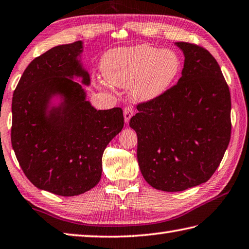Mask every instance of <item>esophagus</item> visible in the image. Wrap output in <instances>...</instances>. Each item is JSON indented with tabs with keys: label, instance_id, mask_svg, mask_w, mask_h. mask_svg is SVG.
<instances>
[{
	"label": "esophagus",
	"instance_id": "obj_1",
	"mask_svg": "<svg viewBox=\"0 0 249 249\" xmlns=\"http://www.w3.org/2000/svg\"><path fill=\"white\" fill-rule=\"evenodd\" d=\"M133 115H134V109H133V107H132V106H126L125 108L124 109V123H125V124H128L129 121H130V119H131V117H132Z\"/></svg>",
	"mask_w": 249,
	"mask_h": 249
}]
</instances>
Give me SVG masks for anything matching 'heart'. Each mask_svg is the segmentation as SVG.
Instances as JSON below:
<instances>
[{
    "label": "heart",
    "mask_w": 249,
    "mask_h": 249,
    "mask_svg": "<svg viewBox=\"0 0 249 249\" xmlns=\"http://www.w3.org/2000/svg\"><path fill=\"white\" fill-rule=\"evenodd\" d=\"M181 60L175 51L159 50L147 44L115 49L103 56L101 69L110 84L130 88L137 102L155 100L175 81ZM101 89L106 86L100 83Z\"/></svg>",
    "instance_id": "heart-1"
}]
</instances>
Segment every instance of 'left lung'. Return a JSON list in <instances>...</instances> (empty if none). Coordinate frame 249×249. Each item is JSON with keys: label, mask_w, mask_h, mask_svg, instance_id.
I'll use <instances>...</instances> for the list:
<instances>
[{"label": "left lung", "mask_w": 249, "mask_h": 249, "mask_svg": "<svg viewBox=\"0 0 249 249\" xmlns=\"http://www.w3.org/2000/svg\"><path fill=\"white\" fill-rule=\"evenodd\" d=\"M184 54L179 81L140 103L130 120L138 161L149 185L180 192L207 182L231 139V95L219 64L196 44L177 42Z\"/></svg>", "instance_id": "obj_1"}]
</instances>
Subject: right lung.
I'll list each match as a JSON object with an SVG mask.
<instances>
[{
  "label": "right lung",
  "mask_w": 249,
  "mask_h": 249,
  "mask_svg": "<svg viewBox=\"0 0 249 249\" xmlns=\"http://www.w3.org/2000/svg\"><path fill=\"white\" fill-rule=\"evenodd\" d=\"M81 41L58 45L28 65L14 91L12 146L23 173L37 189L80 195L101 180L105 148L124 128L119 107L97 110L80 83L90 76L78 59ZM62 102L51 107V98Z\"/></svg>",
  "instance_id": "1"
}]
</instances>
